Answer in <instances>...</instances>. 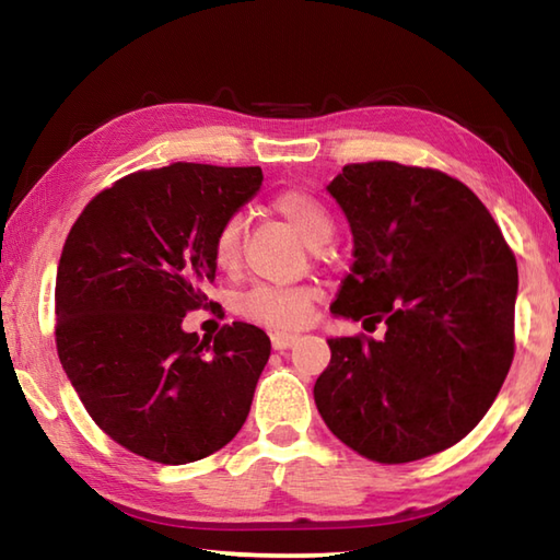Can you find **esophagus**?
Returning <instances> with one entry per match:
<instances>
[{
  "label": "esophagus",
  "mask_w": 560,
  "mask_h": 560,
  "mask_svg": "<svg viewBox=\"0 0 560 560\" xmlns=\"http://www.w3.org/2000/svg\"><path fill=\"white\" fill-rule=\"evenodd\" d=\"M295 335H291V331H273L271 335V347L277 349V351H287V349H291L293 343H295Z\"/></svg>",
  "instance_id": "esophagus-1"
}]
</instances>
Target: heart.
I'll return each mask as SVG.
<instances>
[{"instance_id": "b5f03b06", "label": "heart", "mask_w": 560, "mask_h": 560, "mask_svg": "<svg viewBox=\"0 0 560 560\" xmlns=\"http://www.w3.org/2000/svg\"><path fill=\"white\" fill-rule=\"evenodd\" d=\"M271 209L299 233L307 245L327 243L335 233V219L329 209L315 195L303 189H283L271 199ZM211 255L221 271H237L243 259V225L241 219H229L221 223V229L213 235ZM317 303V291L313 287H267L259 283L245 291L237 301L241 315L255 319L273 329H301L313 319Z\"/></svg>"}]
</instances>
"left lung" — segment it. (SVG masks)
Segmentation results:
<instances>
[{
	"label": "left lung",
	"instance_id": "1",
	"mask_svg": "<svg viewBox=\"0 0 560 560\" xmlns=\"http://www.w3.org/2000/svg\"><path fill=\"white\" fill-rule=\"evenodd\" d=\"M327 189L353 233V265L331 313L387 331L383 341H327L317 411L365 459L431 457L459 443L505 383L515 255L481 199L443 171L349 163Z\"/></svg>",
	"mask_w": 560,
	"mask_h": 560
}]
</instances>
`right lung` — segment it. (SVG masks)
Segmentation results:
<instances>
[{
    "label": "right lung",
    "instance_id": "add662e5",
    "mask_svg": "<svg viewBox=\"0 0 560 560\" xmlns=\"http://www.w3.org/2000/svg\"><path fill=\"white\" fill-rule=\"evenodd\" d=\"M261 185L259 165L171 163L129 173L93 197L62 247L55 343L67 377L105 435L159 464L231 443L269 361L255 325L187 335L211 307L213 235Z\"/></svg>",
    "mask_w": 560,
    "mask_h": 560
}]
</instances>
